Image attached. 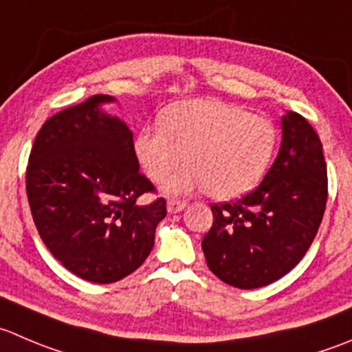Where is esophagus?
<instances>
[{
  "instance_id": "esophagus-1",
  "label": "esophagus",
  "mask_w": 352,
  "mask_h": 352,
  "mask_svg": "<svg viewBox=\"0 0 352 352\" xmlns=\"http://www.w3.org/2000/svg\"><path fill=\"white\" fill-rule=\"evenodd\" d=\"M186 206H187L186 201H180V199L166 201V210H168V213H179V211H182Z\"/></svg>"
}]
</instances>
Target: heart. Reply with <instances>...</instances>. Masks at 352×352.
<instances>
[{
	"instance_id": "obj_1",
	"label": "heart",
	"mask_w": 352,
	"mask_h": 352,
	"mask_svg": "<svg viewBox=\"0 0 352 352\" xmlns=\"http://www.w3.org/2000/svg\"><path fill=\"white\" fill-rule=\"evenodd\" d=\"M160 122L139 131L134 151L155 182L186 153L189 163L163 182L166 194L208 189L217 199H235L258 186L277 146V129L268 118L218 100L173 103Z\"/></svg>"
}]
</instances>
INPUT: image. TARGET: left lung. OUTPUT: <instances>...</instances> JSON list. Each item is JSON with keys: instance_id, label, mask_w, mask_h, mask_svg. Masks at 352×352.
I'll return each instance as SVG.
<instances>
[{"instance_id": "left-lung-1", "label": "left lung", "mask_w": 352, "mask_h": 352, "mask_svg": "<svg viewBox=\"0 0 352 352\" xmlns=\"http://www.w3.org/2000/svg\"><path fill=\"white\" fill-rule=\"evenodd\" d=\"M327 206L322 141L305 117H282V144L254 190L235 203L213 204L203 237L208 268L225 284L258 289L292 270L311 245Z\"/></svg>"}]
</instances>
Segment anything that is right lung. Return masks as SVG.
Masks as SVG:
<instances>
[{"instance_id":"right-lung-1","label":"right lung","mask_w":352,"mask_h":352,"mask_svg":"<svg viewBox=\"0 0 352 352\" xmlns=\"http://www.w3.org/2000/svg\"><path fill=\"white\" fill-rule=\"evenodd\" d=\"M108 94L61 110L37 132L25 186L34 223L67 270L94 284L118 282L141 267L166 203L139 172L132 131L101 110Z\"/></svg>"}]
</instances>
